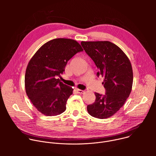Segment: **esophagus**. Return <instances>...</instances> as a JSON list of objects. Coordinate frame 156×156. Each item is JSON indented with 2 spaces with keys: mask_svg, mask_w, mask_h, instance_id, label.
Returning a JSON list of instances; mask_svg holds the SVG:
<instances>
[{
  "mask_svg": "<svg viewBox=\"0 0 156 156\" xmlns=\"http://www.w3.org/2000/svg\"><path fill=\"white\" fill-rule=\"evenodd\" d=\"M76 92L79 94H84V91L83 90H79V89H76Z\"/></svg>",
  "mask_w": 156,
  "mask_h": 156,
  "instance_id": "esophagus-1",
  "label": "esophagus"
}]
</instances>
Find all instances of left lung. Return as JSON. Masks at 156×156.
I'll return each mask as SVG.
<instances>
[{"label":"left lung","mask_w":156,"mask_h":156,"mask_svg":"<svg viewBox=\"0 0 156 156\" xmlns=\"http://www.w3.org/2000/svg\"><path fill=\"white\" fill-rule=\"evenodd\" d=\"M86 53L104 76V95L95 93L96 101L87 106L88 113L98 119L114 115L124 105L131 91L133 75L129 60L115 44L109 41H82Z\"/></svg>","instance_id":"left-lung-1"}]
</instances>
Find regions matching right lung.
Returning a JSON list of instances; mask_svg holds the SVG:
<instances>
[{
  "mask_svg": "<svg viewBox=\"0 0 156 156\" xmlns=\"http://www.w3.org/2000/svg\"><path fill=\"white\" fill-rule=\"evenodd\" d=\"M83 51L75 40L54 39L44 44L29 62L25 77L26 93L41 114L55 116L66 110L73 89L56 77L65 72L68 61Z\"/></svg>",
  "mask_w": 156,
  "mask_h": 156,
  "instance_id": "right-lung-1",
  "label": "right lung"
}]
</instances>
